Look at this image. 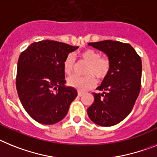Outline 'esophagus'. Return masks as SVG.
<instances>
[{"label":"esophagus","mask_w":157,"mask_h":157,"mask_svg":"<svg viewBox=\"0 0 157 157\" xmlns=\"http://www.w3.org/2000/svg\"><path fill=\"white\" fill-rule=\"evenodd\" d=\"M77 95H78V96H82L83 95H84V93L83 92H78V93H77Z\"/></svg>","instance_id":"34e87169"}]
</instances>
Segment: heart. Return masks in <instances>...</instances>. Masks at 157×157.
<instances>
[{
  "instance_id": "b5f03b06",
  "label": "heart",
  "mask_w": 157,
  "mask_h": 157,
  "mask_svg": "<svg viewBox=\"0 0 157 157\" xmlns=\"http://www.w3.org/2000/svg\"><path fill=\"white\" fill-rule=\"evenodd\" d=\"M81 59L88 63L85 77L72 76L67 80L69 87L75 89L85 92L92 89L97 84V80H103L108 77L111 72V62L106 56H100L98 51L92 49H86L80 53ZM76 61L72 54L66 56L63 62V70L65 74L71 75L75 70Z\"/></svg>"
}]
</instances>
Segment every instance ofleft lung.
<instances>
[{
  "instance_id": "8db88e82",
  "label": "left lung",
  "mask_w": 157,
  "mask_h": 157,
  "mask_svg": "<svg viewBox=\"0 0 157 157\" xmlns=\"http://www.w3.org/2000/svg\"><path fill=\"white\" fill-rule=\"evenodd\" d=\"M89 46L107 54L111 69L93 93L95 100L87 110L94 123L112 126L122 122L131 112L141 90V57L129 43L104 40L89 43Z\"/></svg>"
}]
</instances>
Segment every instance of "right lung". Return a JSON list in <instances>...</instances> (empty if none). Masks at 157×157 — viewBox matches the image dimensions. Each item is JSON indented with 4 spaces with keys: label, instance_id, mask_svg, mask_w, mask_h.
I'll use <instances>...</instances> for the list:
<instances>
[{
    "label": "right lung",
    "instance_id": "1",
    "mask_svg": "<svg viewBox=\"0 0 157 157\" xmlns=\"http://www.w3.org/2000/svg\"><path fill=\"white\" fill-rule=\"evenodd\" d=\"M77 48L57 41L43 40L31 43L20 54L16 90L25 111L36 122L46 125L60 122L77 97V90L65 87L63 62Z\"/></svg>",
    "mask_w": 157,
    "mask_h": 157
}]
</instances>
